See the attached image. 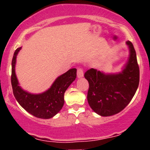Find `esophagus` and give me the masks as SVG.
I'll return each mask as SVG.
<instances>
[{
  "label": "esophagus",
  "mask_w": 150,
  "mask_h": 150,
  "mask_svg": "<svg viewBox=\"0 0 150 150\" xmlns=\"http://www.w3.org/2000/svg\"><path fill=\"white\" fill-rule=\"evenodd\" d=\"M83 76V69L80 68V67H78L77 68V77L81 78Z\"/></svg>",
  "instance_id": "obj_1"
}]
</instances>
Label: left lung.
I'll return each mask as SVG.
<instances>
[{"label":"left lung","mask_w":150,"mask_h":150,"mask_svg":"<svg viewBox=\"0 0 150 150\" xmlns=\"http://www.w3.org/2000/svg\"><path fill=\"white\" fill-rule=\"evenodd\" d=\"M130 50L128 62L121 73L105 74L91 68L85 73L89 84L87 100L90 107L102 116L121 112L133 98L138 88L140 70L132 42H127Z\"/></svg>","instance_id":"8db88e82"}]
</instances>
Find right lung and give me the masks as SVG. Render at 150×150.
I'll list each match as a JSON object with an SVG mask.
<instances>
[{
  "label": "right lung",
  "mask_w": 150,
  "mask_h": 150,
  "mask_svg": "<svg viewBox=\"0 0 150 150\" xmlns=\"http://www.w3.org/2000/svg\"><path fill=\"white\" fill-rule=\"evenodd\" d=\"M21 48L16 50L12 60L11 83L13 95L18 104L28 112L40 119H50L62 110L64 103V92L76 79V69H70L59 76L50 88L43 93L38 95L28 93L18 86L15 73L16 55Z\"/></svg>",
  "instance_id": "1"
}]
</instances>
